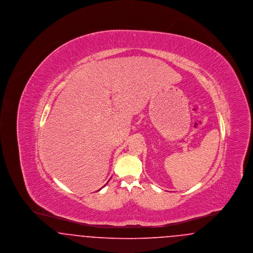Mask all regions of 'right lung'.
Masks as SVG:
<instances>
[{"instance_id": "1", "label": "right lung", "mask_w": 253, "mask_h": 253, "mask_svg": "<svg viewBox=\"0 0 253 253\" xmlns=\"http://www.w3.org/2000/svg\"><path fill=\"white\" fill-rule=\"evenodd\" d=\"M102 188H103V187H102ZM98 191H99V190H98Z\"/></svg>"}]
</instances>
